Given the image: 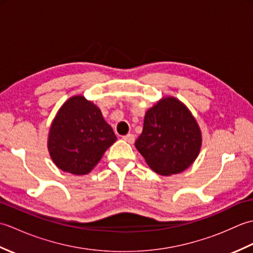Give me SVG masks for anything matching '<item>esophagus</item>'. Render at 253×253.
<instances>
[{"mask_svg":"<svg viewBox=\"0 0 253 253\" xmlns=\"http://www.w3.org/2000/svg\"><path fill=\"white\" fill-rule=\"evenodd\" d=\"M123 139H124V140H125V141H127L128 143H133V142H135V136H133L132 133H128V135L124 136Z\"/></svg>","mask_w":253,"mask_h":253,"instance_id":"1","label":"esophagus"}]
</instances>
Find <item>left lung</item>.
I'll list each match as a JSON object with an SVG mask.
<instances>
[{
    "label": "left lung",
    "mask_w": 253,
    "mask_h": 253,
    "mask_svg": "<svg viewBox=\"0 0 253 253\" xmlns=\"http://www.w3.org/2000/svg\"><path fill=\"white\" fill-rule=\"evenodd\" d=\"M149 168L163 176L179 174L195 162L202 133L189 109L174 96H164L146 112L135 142Z\"/></svg>",
    "instance_id": "obj_1"
}]
</instances>
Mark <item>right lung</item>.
<instances>
[{
  "mask_svg": "<svg viewBox=\"0 0 253 253\" xmlns=\"http://www.w3.org/2000/svg\"><path fill=\"white\" fill-rule=\"evenodd\" d=\"M116 139L99 107L83 95H74L51 124L47 150L58 169L80 176L93 169Z\"/></svg>",
  "mask_w": 253,
  "mask_h": 253,
  "instance_id": "1",
  "label": "right lung"
}]
</instances>
